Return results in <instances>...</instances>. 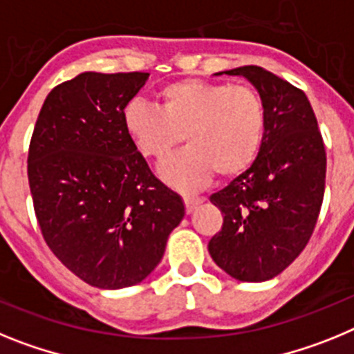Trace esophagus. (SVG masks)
Masks as SVG:
<instances>
[{
  "label": "esophagus",
  "mask_w": 354,
  "mask_h": 354,
  "mask_svg": "<svg viewBox=\"0 0 354 354\" xmlns=\"http://www.w3.org/2000/svg\"><path fill=\"white\" fill-rule=\"evenodd\" d=\"M183 201H185L187 214H192V212L196 210V207H198L199 203H201V199L199 198H183Z\"/></svg>",
  "instance_id": "34e87169"
}]
</instances>
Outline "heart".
Wrapping results in <instances>:
<instances>
[{
	"label": "heart",
	"instance_id": "1",
	"mask_svg": "<svg viewBox=\"0 0 354 354\" xmlns=\"http://www.w3.org/2000/svg\"><path fill=\"white\" fill-rule=\"evenodd\" d=\"M158 100L160 106L126 103L122 128L135 149L158 164L185 135L189 147L160 169L169 185L196 190L214 173L235 178L253 167L267 131V106L257 88L187 78L164 85Z\"/></svg>",
	"mask_w": 354,
	"mask_h": 354
}]
</instances>
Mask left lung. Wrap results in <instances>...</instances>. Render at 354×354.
<instances>
[{
  "instance_id": "obj_1",
  "label": "left lung",
  "mask_w": 354,
  "mask_h": 354,
  "mask_svg": "<svg viewBox=\"0 0 354 354\" xmlns=\"http://www.w3.org/2000/svg\"><path fill=\"white\" fill-rule=\"evenodd\" d=\"M224 73L244 76L260 92L267 131L253 167L210 196L223 212V228L210 239L208 251L232 278L267 281L299 257L317 224L324 198V142L301 88L258 66Z\"/></svg>"
}]
</instances>
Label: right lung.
Here are the masks:
<instances>
[{"instance_id":"obj_1","label":"right lung","mask_w":354,"mask_h":354,"mask_svg":"<svg viewBox=\"0 0 354 354\" xmlns=\"http://www.w3.org/2000/svg\"><path fill=\"white\" fill-rule=\"evenodd\" d=\"M149 73H82L42 104L28 151V181L42 236L85 283H140L164 257L185 205L122 128V109Z\"/></svg>"}]
</instances>
